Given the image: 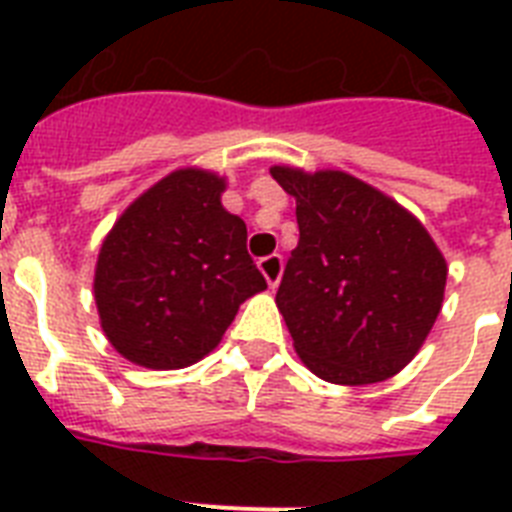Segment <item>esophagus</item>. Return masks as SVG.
I'll list each match as a JSON object with an SVG mask.
<instances>
[{
    "mask_svg": "<svg viewBox=\"0 0 512 512\" xmlns=\"http://www.w3.org/2000/svg\"><path fill=\"white\" fill-rule=\"evenodd\" d=\"M260 273L265 276V281H268V287L276 289L279 287L281 281V273H284V260H281V255H268L260 260Z\"/></svg>",
    "mask_w": 512,
    "mask_h": 512,
    "instance_id": "34e87169",
    "label": "esophagus"
}]
</instances>
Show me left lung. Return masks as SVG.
I'll return each mask as SVG.
<instances>
[{"label": "left lung", "mask_w": 512, "mask_h": 512, "mask_svg": "<svg viewBox=\"0 0 512 512\" xmlns=\"http://www.w3.org/2000/svg\"><path fill=\"white\" fill-rule=\"evenodd\" d=\"M271 175L297 201L300 241L276 305L300 361L350 388L396 377L444 305L449 268L433 236L348 172L273 164Z\"/></svg>", "instance_id": "8db88e82"}]
</instances>
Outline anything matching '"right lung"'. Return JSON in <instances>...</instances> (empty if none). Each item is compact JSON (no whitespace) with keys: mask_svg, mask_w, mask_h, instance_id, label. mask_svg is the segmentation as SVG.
I'll list each match as a JSON object with an SVG mask.
<instances>
[{"mask_svg":"<svg viewBox=\"0 0 512 512\" xmlns=\"http://www.w3.org/2000/svg\"><path fill=\"white\" fill-rule=\"evenodd\" d=\"M225 185V175L180 167L140 193L100 244V329L132 364H196L220 345L239 305L268 287L247 255V225L220 201Z\"/></svg>","mask_w":512,"mask_h":512,"instance_id":"1","label":"right lung"}]
</instances>
